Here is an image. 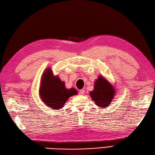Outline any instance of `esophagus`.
I'll use <instances>...</instances> for the list:
<instances>
[{
	"label": "esophagus",
	"mask_w": 155,
	"mask_h": 155,
	"mask_svg": "<svg viewBox=\"0 0 155 155\" xmlns=\"http://www.w3.org/2000/svg\"><path fill=\"white\" fill-rule=\"evenodd\" d=\"M84 93H85L84 89H81V90H80V91H79V94L80 95H84Z\"/></svg>",
	"instance_id": "1"
}]
</instances>
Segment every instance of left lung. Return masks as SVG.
I'll use <instances>...</instances> for the list:
<instances>
[{"label":"left lung","instance_id":"obj_1","mask_svg":"<svg viewBox=\"0 0 155 155\" xmlns=\"http://www.w3.org/2000/svg\"><path fill=\"white\" fill-rule=\"evenodd\" d=\"M115 94L114 87L103 76H99L95 81L94 89L90 91V95L99 107L105 108L111 104Z\"/></svg>","mask_w":155,"mask_h":155}]
</instances>
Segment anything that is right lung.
Here are the masks:
<instances>
[{
    "instance_id": "add662e5",
    "label": "right lung",
    "mask_w": 155,
    "mask_h": 155,
    "mask_svg": "<svg viewBox=\"0 0 155 155\" xmlns=\"http://www.w3.org/2000/svg\"><path fill=\"white\" fill-rule=\"evenodd\" d=\"M40 96L44 104L54 109H60L69 97L78 94L74 88L66 89L59 77L54 76L51 69L48 68L42 75Z\"/></svg>"
}]
</instances>
